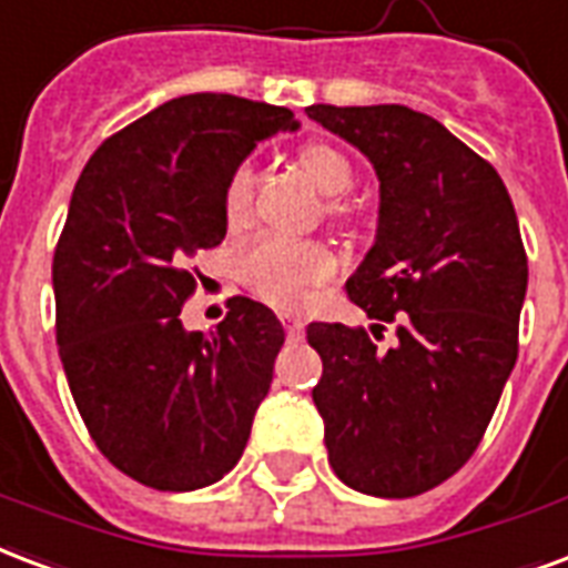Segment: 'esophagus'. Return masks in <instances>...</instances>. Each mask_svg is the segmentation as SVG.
<instances>
[{"label": "esophagus", "instance_id": "1", "mask_svg": "<svg viewBox=\"0 0 568 568\" xmlns=\"http://www.w3.org/2000/svg\"><path fill=\"white\" fill-rule=\"evenodd\" d=\"M281 323H284V329H287L290 341H300L302 332H305V323L300 317H293V314H281Z\"/></svg>", "mask_w": 568, "mask_h": 568}]
</instances>
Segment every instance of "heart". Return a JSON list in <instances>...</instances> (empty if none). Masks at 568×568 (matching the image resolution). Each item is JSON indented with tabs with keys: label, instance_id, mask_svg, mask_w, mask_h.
<instances>
[{
	"label": "heart",
	"instance_id": "1",
	"mask_svg": "<svg viewBox=\"0 0 568 568\" xmlns=\"http://www.w3.org/2000/svg\"><path fill=\"white\" fill-rule=\"evenodd\" d=\"M302 170L314 185L329 194V212H341V194L353 187V161L332 143H305L300 149ZM224 221L239 227L251 212V164H239L224 185ZM239 278L268 305L300 308L311 290L335 275V257L317 242H296L287 236H260L239 254Z\"/></svg>",
	"mask_w": 568,
	"mask_h": 568
}]
</instances>
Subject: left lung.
I'll return each mask as SVG.
<instances>
[{
    "label": "left lung",
    "mask_w": 568,
    "mask_h": 568,
    "mask_svg": "<svg viewBox=\"0 0 568 568\" xmlns=\"http://www.w3.org/2000/svg\"><path fill=\"white\" fill-rule=\"evenodd\" d=\"M305 113L377 170V239L347 296L398 335L381 349L362 326H308L329 464L353 491L416 497L467 464L518 359V215L497 170L437 119L400 104Z\"/></svg>",
    "instance_id": "1"
}]
</instances>
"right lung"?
<instances>
[{
  "mask_svg": "<svg viewBox=\"0 0 568 568\" xmlns=\"http://www.w3.org/2000/svg\"><path fill=\"white\" fill-rule=\"evenodd\" d=\"M296 128L287 106L173 98L106 138L80 173L53 254L57 341L89 434L155 491L227 476L284 344L278 317L233 296L212 332H185L187 268L227 233L224 185L257 140Z\"/></svg>",
  "mask_w": 568,
  "mask_h": 568,
  "instance_id": "add662e5",
  "label": "right lung"
}]
</instances>
